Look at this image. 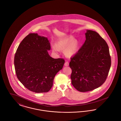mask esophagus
<instances>
[{"label": "esophagus", "mask_w": 121, "mask_h": 121, "mask_svg": "<svg viewBox=\"0 0 121 121\" xmlns=\"http://www.w3.org/2000/svg\"><path fill=\"white\" fill-rule=\"evenodd\" d=\"M69 65V63L68 62H66L65 63H64V66H65V67H67V66H68Z\"/></svg>", "instance_id": "obj_1"}]
</instances>
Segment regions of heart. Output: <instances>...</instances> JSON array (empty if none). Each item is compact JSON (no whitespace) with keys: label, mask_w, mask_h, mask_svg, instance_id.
<instances>
[{"label":"heart","mask_w":121,"mask_h":121,"mask_svg":"<svg viewBox=\"0 0 121 121\" xmlns=\"http://www.w3.org/2000/svg\"><path fill=\"white\" fill-rule=\"evenodd\" d=\"M57 46H52V50L55 52H58L59 49L65 50L66 56L68 57L73 56L78 50V41L75 40L73 37L68 36L59 39L58 40Z\"/></svg>","instance_id":"heart-1"}]
</instances>
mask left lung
<instances>
[{
    "label": "left lung",
    "instance_id": "obj_1",
    "mask_svg": "<svg viewBox=\"0 0 121 121\" xmlns=\"http://www.w3.org/2000/svg\"><path fill=\"white\" fill-rule=\"evenodd\" d=\"M86 40L71 58L72 84L79 92L93 90L101 86L108 76L111 65L109 48L95 31L86 30Z\"/></svg>",
    "mask_w": 121,
    "mask_h": 121
}]
</instances>
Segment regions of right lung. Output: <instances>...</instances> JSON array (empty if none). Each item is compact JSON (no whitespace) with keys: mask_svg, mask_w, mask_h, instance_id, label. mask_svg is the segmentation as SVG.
Returning <instances> with one entry per match:
<instances>
[{"mask_svg":"<svg viewBox=\"0 0 121 121\" xmlns=\"http://www.w3.org/2000/svg\"><path fill=\"white\" fill-rule=\"evenodd\" d=\"M50 49L48 38L35 33L28 35L17 48L14 59L15 72L18 79L31 91L48 92L55 75L63 67L64 60L50 56Z\"/></svg>","mask_w":121,"mask_h":121,"instance_id":"1","label":"right lung"}]
</instances>
